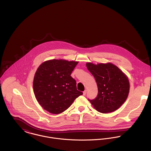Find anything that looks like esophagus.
Wrapping results in <instances>:
<instances>
[{
	"label": "esophagus",
	"instance_id": "34e87169",
	"mask_svg": "<svg viewBox=\"0 0 151 151\" xmlns=\"http://www.w3.org/2000/svg\"><path fill=\"white\" fill-rule=\"evenodd\" d=\"M86 90H85L84 92H83V95H86Z\"/></svg>",
	"mask_w": 151,
	"mask_h": 151
}]
</instances>
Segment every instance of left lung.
Here are the masks:
<instances>
[{"label":"left lung","instance_id":"obj_1","mask_svg":"<svg viewBox=\"0 0 151 151\" xmlns=\"http://www.w3.org/2000/svg\"><path fill=\"white\" fill-rule=\"evenodd\" d=\"M86 65L95 77L98 89L96 98L89 99L93 108L102 113L118 109L129 93V80L127 76L111 63L94 65L89 62Z\"/></svg>","mask_w":151,"mask_h":151}]
</instances>
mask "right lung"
<instances>
[{
    "label": "right lung",
    "instance_id": "add662e5",
    "mask_svg": "<svg viewBox=\"0 0 151 151\" xmlns=\"http://www.w3.org/2000/svg\"><path fill=\"white\" fill-rule=\"evenodd\" d=\"M78 63L53 59L38 67L33 88L37 101L45 110L52 114L61 113L83 95L77 89L76 81L70 76Z\"/></svg>",
    "mask_w": 151,
    "mask_h": 151
}]
</instances>
